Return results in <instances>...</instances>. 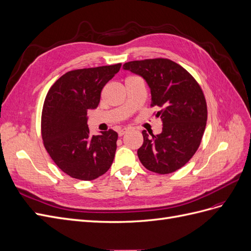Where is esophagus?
I'll list each match as a JSON object with an SVG mask.
<instances>
[{
  "label": "esophagus",
  "instance_id": "1",
  "mask_svg": "<svg viewBox=\"0 0 251 251\" xmlns=\"http://www.w3.org/2000/svg\"><path fill=\"white\" fill-rule=\"evenodd\" d=\"M127 131H128V130H127V128H126V127L119 128V130H118V135H119V136H124Z\"/></svg>",
  "mask_w": 251,
  "mask_h": 251
}]
</instances>
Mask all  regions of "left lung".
<instances>
[{
	"label": "left lung",
	"mask_w": 251,
	"mask_h": 251,
	"mask_svg": "<svg viewBox=\"0 0 251 251\" xmlns=\"http://www.w3.org/2000/svg\"><path fill=\"white\" fill-rule=\"evenodd\" d=\"M123 68L147 81L151 105L160 108L156 117L161 118L162 132L150 136L142 131L140 162L157 174L176 172L198 150L206 126L207 107L200 86L184 68L166 58L134 60Z\"/></svg>",
	"instance_id": "obj_1"
}]
</instances>
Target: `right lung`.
<instances>
[{
    "mask_svg": "<svg viewBox=\"0 0 251 251\" xmlns=\"http://www.w3.org/2000/svg\"><path fill=\"white\" fill-rule=\"evenodd\" d=\"M121 64L67 72L48 91L42 113L45 149L58 168L70 177L90 181L113 163L118 134L109 130L91 135L89 110L100 101L101 90Z\"/></svg>",
    "mask_w": 251,
    "mask_h": 251,
    "instance_id": "1",
    "label": "right lung"
}]
</instances>
